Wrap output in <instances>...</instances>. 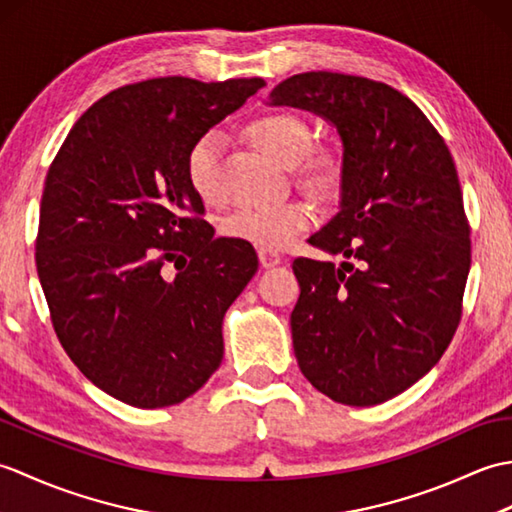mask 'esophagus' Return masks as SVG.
I'll return each mask as SVG.
<instances>
[{
    "label": "esophagus",
    "instance_id": "esophagus-1",
    "mask_svg": "<svg viewBox=\"0 0 512 512\" xmlns=\"http://www.w3.org/2000/svg\"><path fill=\"white\" fill-rule=\"evenodd\" d=\"M257 255H259V264L264 268H275L279 264H284V257H281L273 248H259Z\"/></svg>",
    "mask_w": 512,
    "mask_h": 512
}]
</instances>
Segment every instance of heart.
Wrapping results in <instances>:
<instances>
[{
  "label": "heart",
  "instance_id": "obj_1",
  "mask_svg": "<svg viewBox=\"0 0 512 512\" xmlns=\"http://www.w3.org/2000/svg\"><path fill=\"white\" fill-rule=\"evenodd\" d=\"M310 125L292 112H270L259 116L250 125V138L268 156L295 165L299 176L310 187L319 191H332L343 176V156L336 147L310 145ZM222 134L206 132L195 140L187 158V176L193 191L202 200H213L217 193V167H220ZM312 222V209L306 202H279L242 206L224 217L222 233L237 242H246L262 248H279L288 244L297 233L306 231Z\"/></svg>",
  "mask_w": 512,
  "mask_h": 512
}]
</instances>
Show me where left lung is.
Listing matches in <instances>:
<instances>
[{
    "label": "left lung",
    "instance_id": "8db88e82",
    "mask_svg": "<svg viewBox=\"0 0 512 512\" xmlns=\"http://www.w3.org/2000/svg\"><path fill=\"white\" fill-rule=\"evenodd\" d=\"M266 105L321 116L343 145L339 211L308 237L343 262H292L299 369L334 402L378 405L431 372L460 323L471 239L451 151L416 103L363 76L295 74Z\"/></svg>",
    "mask_w": 512,
    "mask_h": 512
}]
</instances>
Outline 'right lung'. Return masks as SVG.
<instances>
[{
  "instance_id": "add662e5",
  "label": "right lung",
  "mask_w": 512,
  "mask_h": 512,
  "mask_svg": "<svg viewBox=\"0 0 512 512\" xmlns=\"http://www.w3.org/2000/svg\"><path fill=\"white\" fill-rule=\"evenodd\" d=\"M264 85L184 76L125 85L74 123L48 169L37 273L54 332L81 374L127 405H178L222 363V319L257 255L213 237L187 158ZM178 254L190 262L167 280L159 270Z\"/></svg>"
}]
</instances>
